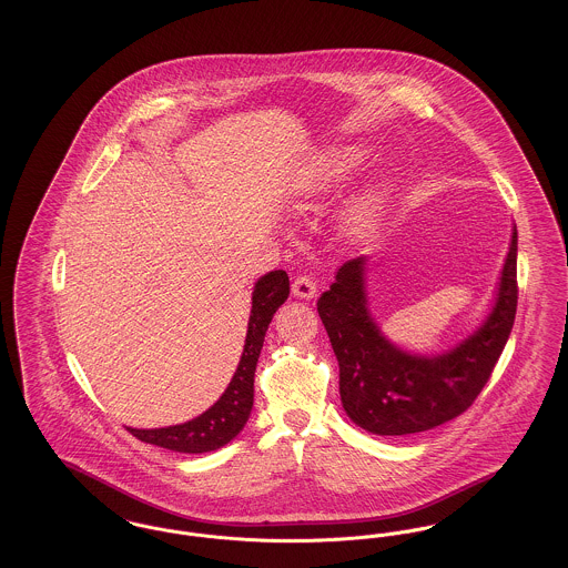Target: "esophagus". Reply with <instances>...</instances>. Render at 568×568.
<instances>
[{
    "mask_svg": "<svg viewBox=\"0 0 568 568\" xmlns=\"http://www.w3.org/2000/svg\"><path fill=\"white\" fill-rule=\"evenodd\" d=\"M292 294L300 300H311V297L317 296V285L311 276L302 274V276H296V281L292 285Z\"/></svg>",
    "mask_w": 568,
    "mask_h": 568,
    "instance_id": "34e87169",
    "label": "esophagus"
}]
</instances>
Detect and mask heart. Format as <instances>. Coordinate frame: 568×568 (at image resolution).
<instances>
[{
  "mask_svg": "<svg viewBox=\"0 0 568 568\" xmlns=\"http://www.w3.org/2000/svg\"><path fill=\"white\" fill-rule=\"evenodd\" d=\"M353 163L355 162H353L352 155H347V153H332L322 163L313 190H320V187H324L325 183L343 179L352 170ZM377 211L378 200L375 193H364L362 197H357L352 206V213H349V223H352L353 232L371 230L375 219H377Z\"/></svg>",
  "mask_w": 568,
  "mask_h": 568,
  "instance_id": "heart-1",
  "label": "heart"
}]
</instances>
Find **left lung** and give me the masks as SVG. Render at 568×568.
<instances>
[{
	"instance_id": "obj_1",
	"label": "left lung",
	"mask_w": 568,
	"mask_h": 568,
	"mask_svg": "<svg viewBox=\"0 0 568 568\" xmlns=\"http://www.w3.org/2000/svg\"><path fill=\"white\" fill-rule=\"evenodd\" d=\"M366 264L364 255L345 262L317 300L341 368V403L366 433L433 430L475 403L509 341L517 308V230L514 225L486 320L449 352H406L381 332L368 306Z\"/></svg>"
}]
</instances>
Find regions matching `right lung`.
<instances>
[{"label": "right lung", "instance_id": "right-lung-1", "mask_svg": "<svg viewBox=\"0 0 568 568\" xmlns=\"http://www.w3.org/2000/svg\"><path fill=\"white\" fill-rule=\"evenodd\" d=\"M287 296H290L287 272L272 271L257 278L251 294V315L246 325L243 355L234 377L215 405L185 424L153 428V430L130 428V433L149 445H158L179 454H206L227 445L236 434L243 430L251 415L253 377H255L260 353L264 347V336L274 313Z\"/></svg>", "mask_w": 568, "mask_h": 568}]
</instances>
